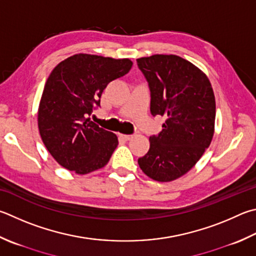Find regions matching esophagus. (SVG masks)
Masks as SVG:
<instances>
[{
    "mask_svg": "<svg viewBox=\"0 0 256 256\" xmlns=\"http://www.w3.org/2000/svg\"><path fill=\"white\" fill-rule=\"evenodd\" d=\"M120 136L122 138L123 140H125V141H128V140H131V138H133V136H126V134H120Z\"/></svg>",
    "mask_w": 256,
    "mask_h": 256,
    "instance_id": "esophagus-1",
    "label": "esophagus"
}]
</instances>
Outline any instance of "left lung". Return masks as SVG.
<instances>
[{
  "instance_id": "obj_1",
  "label": "left lung",
  "mask_w": 256,
  "mask_h": 256,
  "mask_svg": "<svg viewBox=\"0 0 256 256\" xmlns=\"http://www.w3.org/2000/svg\"><path fill=\"white\" fill-rule=\"evenodd\" d=\"M136 62L150 88L151 114L166 118L138 164L153 180L172 181L187 174L210 144L215 96L205 74L179 56L154 54Z\"/></svg>"
}]
</instances>
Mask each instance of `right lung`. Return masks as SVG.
I'll return each instance as SVG.
<instances>
[{
	"label": "right lung",
	"instance_id": "obj_1",
	"mask_svg": "<svg viewBox=\"0 0 256 256\" xmlns=\"http://www.w3.org/2000/svg\"><path fill=\"white\" fill-rule=\"evenodd\" d=\"M132 64L130 59L78 54L51 72L41 96L38 126L47 150L64 168L86 174L108 164L118 136L88 116L100 108L106 86L126 75Z\"/></svg>",
	"mask_w": 256,
	"mask_h": 256
}]
</instances>
